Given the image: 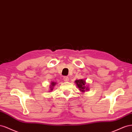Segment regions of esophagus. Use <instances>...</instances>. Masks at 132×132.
Masks as SVG:
<instances>
[{"mask_svg": "<svg viewBox=\"0 0 132 132\" xmlns=\"http://www.w3.org/2000/svg\"><path fill=\"white\" fill-rule=\"evenodd\" d=\"M63 80H64V81H65V82L69 81V77H67V76H64V77H63Z\"/></svg>", "mask_w": 132, "mask_h": 132, "instance_id": "esophagus-1", "label": "esophagus"}]
</instances>
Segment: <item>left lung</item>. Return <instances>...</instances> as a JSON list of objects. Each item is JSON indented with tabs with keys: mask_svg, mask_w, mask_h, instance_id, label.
I'll use <instances>...</instances> for the list:
<instances>
[{
	"mask_svg": "<svg viewBox=\"0 0 132 132\" xmlns=\"http://www.w3.org/2000/svg\"><path fill=\"white\" fill-rule=\"evenodd\" d=\"M76 83L77 87L78 88L79 90L82 92H85L86 91H88L89 89L87 87H86V82L84 79H81V80H77L75 81Z\"/></svg>",
	"mask_w": 132,
	"mask_h": 132,
	"instance_id": "left-lung-1",
	"label": "left lung"
}]
</instances>
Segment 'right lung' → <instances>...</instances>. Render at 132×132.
I'll return each instance as SVG.
<instances>
[{"label":"right lung","instance_id":"right-lung-1","mask_svg":"<svg viewBox=\"0 0 132 132\" xmlns=\"http://www.w3.org/2000/svg\"><path fill=\"white\" fill-rule=\"evenodd\" d=\"M56 84V82H51V85H50V91H51L52 89H53V87H54V86Z\"/></svg>","mask_w":132,"mask_h":132}]
</instances>
